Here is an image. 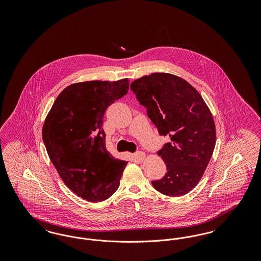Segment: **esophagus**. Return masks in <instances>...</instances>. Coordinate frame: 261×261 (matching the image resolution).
I'll return each instance as SVG.
<instances>
[{
    "mask_svg": "<svg viewBox=\"0 0 261 261\" xmlns=\"http://www.w3.org/2000/svg\"><path fill=\"white\" fill-rule=\"evenodd\" d=\"M145 153L143 152V151H137L134 153V158L136 159L137 161H140V162H142V161H144L145 160Z\"/></svg>",
    "mask_w": 261,
    "mask_h": 261,
    "instance_id": "esophagus-1",
    "label": "esophagus"
}]
</instances>
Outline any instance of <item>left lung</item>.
I'll use <instances>...</instances> for the list:
<instances>
[{
	"instance_id": "8db88e82",
	"label": "left lung",
	"mask_w": 261,
	"mask_h": 261,
	"mask_svg": "<svg viewBox=\"0 0 261 261\" xmlns=\"http://www.w3.org/2000/svg\"><path fill=\"white\" fill-rule=\"evenodd\" d=\"M161 136L170 137L158 154L167 172L151 181L165 196L179 197L193 190L211 161L216 142L213 117L199 92L170 73H151L131 83Z\"/></svg>"
}]
</instances>
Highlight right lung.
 <instances>
[{"label":"right lung","instance_id":"right-lung-1","mask_svg":"<svg viewBox=\"0 0 261 261\" xmlns=\"http://www.w3.org/2000/svg\"><path fill=\"white\" fill-rule=\"evenodd\" d=\"M129 89V80L69 85L55 100L42 137L64 184L88 201H102L118 189L127 162L106 149L103 114Z\"/></svg>","mask_w":261,"mask_h":261}]
</instances>
